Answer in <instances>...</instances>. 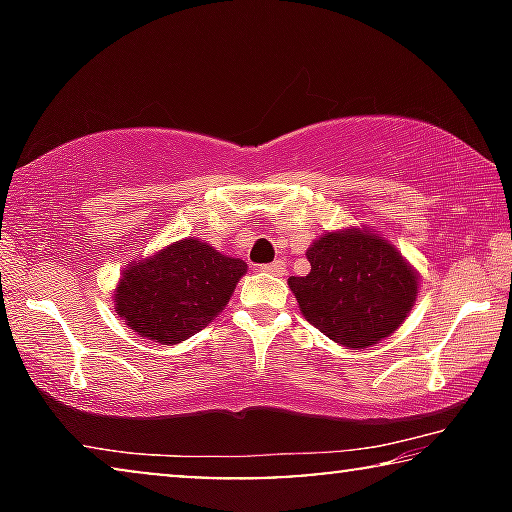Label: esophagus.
<instances>
[{
    "instance_id": "esophagus-1",
    "label": "esophagus",
    "mask_w": 512,
    "mask_h": 512,
    "mask_svg": "<svg viewBox=\"0 0 512 512\" xmlns=\"http://www.w3.org/2000/svg\"><path fill=\"white\" fill-rule=\"evenodd\" d=\"M261 272H268V275H284L286 272V263L284 261H272L261 265Z\"/></svg>"
}]
</instances>
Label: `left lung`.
<instances>
[{
	"mask_svg": "<svg viewBox=\"0 0 512 512\" xmlns=\"http://www.w3.org/2000/svg\"><path fill=\"white\" fill-rule=\"evenodd\" d=\"M312 270L289 286L305 319L345 347L387 338L408 317L417 275L403 256L370 230L326 233L307 249Z\"/></svg>",
	"mask_w": 512,
	"mask_h": 512,
	"instance_id": "left-lung-1",
	"label": "left lung"
}]
</instances>
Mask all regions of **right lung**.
Masks as SVG:
<instances>
[{
  "instance_id": "obj_1",
  "label": "right lung",
  "mask_w": 512,
  "mask_h": 512,
  "mask_svg": "<svg viewBox=\"0 0 512 512\" xmlns=\"http://www.w3.org/2000/svg\"><path fill=\"white\" fill-rule=\"evenodd\" d=\"M244 272L247 263L207 242H174L123 272L114 293L116 312L142 338L177 345L228 305Z\"/></svg>"
}]
</instances>
